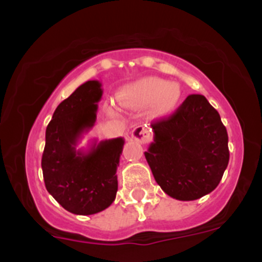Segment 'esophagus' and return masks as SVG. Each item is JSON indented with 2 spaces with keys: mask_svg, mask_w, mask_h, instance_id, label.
Segmentation results:
<instances>
[{
  "mask_svg": "<svg viewBox=\"0 0 262 262\" xmlns=\"http://www.w3.org/2000/svg\"><path fill=\"white\" fill-rule=\"evenodd\" d=\"M132 139L139 141L141 144H146L151 140V135H150L149 130L144 125H137L133 130H132Z\"/></svg>",
  "mask_w": 262,
  "mask_h": 262,
  "instance_id": "esophagus-1",
  "label": "esophagus"
}]
</instances>
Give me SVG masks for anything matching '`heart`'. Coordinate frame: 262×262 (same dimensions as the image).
<instances>
[{"mask_svg": "<svg viewBox=\"0 0 262 262\" xmlns=\"http://www.w3.org/2000/svg\"><path fill=\"white\" fill-rule=\"evenodd\" d=\"M123 107L140 110L152 104L151 114L156 118L169 116L179 106L181 89L175 82L159 77H144L132 85L125 86L117 95Z\"/></svg>", "mask_w": 262, "mask_h": 262, "instance_id": "heart-1", "label": "heart"}]
</instances>
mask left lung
<instances>
[{"mask_svg": "<svg viewBox=\"0 0 262 262\" xmlns=\"http://www.w3.org/2000/svg\"><path fill=\"white\" fill-rule=\"evenodd\" d=\"M154 141L145 159L162 191L194 201L221 182L229 162L227 129L202 95H189L169 118L151 123Z\"/></svg>", "mask_w": 262, "mask_h": 262, "instance_id": "obj_1", "label": "left lung"}]
</instances>
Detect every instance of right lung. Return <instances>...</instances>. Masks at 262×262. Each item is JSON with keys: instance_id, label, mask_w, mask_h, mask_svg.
<instances>
[{"instance_id": "add662e5", "label": "right lung", "mask_w": 262, "mask_h": 262, "mask_svg": "<svg viewBox=\"0 0 262 262\" xmlns=\"http://www.w3.org/2000/svg\"><path fill=\"white\" fill-rule=\"evenodd\" d=\"M87 81L56 107L45 132L41 169L45 187L66 210L79 215L102 212L113 203L117 167L124 139L93 140L87 150L76 145L93 127L103 90Z\"/></svg>"}]
</instances>
